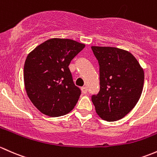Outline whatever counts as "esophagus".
<instances>
[{
	"label": "esophagus",
	"instance_id": "34e87169",
	"mask_svg": "<svg viewBox=\"0 0 157 157\" xmlns=\"http://www.w3.org/2000/svg\"><path fill=\"white\" fill-rule=\"evenodd\" d=\"M82 91L83 94H86L88 92V88L86 87H82Z\"/></svg>",
	"mask_w": 157,
	"mask_h": 157
}]
</instances>
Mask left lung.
<instances>
[{
    "label": "left lung",
    "mask_w": 157,
    "mask_h": 157,
    "mask_svg": "<svg viewBox=\"0 0 157 157\" xmlns=\"http://www.w3.org/2000/svg\"><path fill=\"white\" fill-rule=\"evenodd\" d=\"M100 66V91L91 97L98 116L108 122L122 119L141 95L144 72L130 52L113 47L92 46Z\"/></svg>",
    "instance_id": "1"
}]
</instances>
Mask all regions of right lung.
<instances>
[{
  "mask_svg": "<svg viewBox=\"0 0 157 157\" xmlns=\"http://www.w3.org/2000/svg\"><path fill=\"white\" fill-rule=\"evenodd\" d=\"M85 47L71 39L51 38L28 54L24 65L25 88L43 114L64 116L76 105L81 90L74 84L69 65Z\"/></svg>",
  "mask_w": 157,
  "mask_h": 157,
  "instance_id": "1",
  "label": "right lung"
}]
</instances>
